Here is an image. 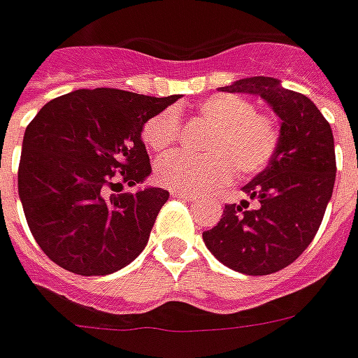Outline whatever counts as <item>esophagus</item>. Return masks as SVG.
<instances>
[{
	"instance_id": "esophagus-1",
	"label": "esophagus",
	"mask_w": 358,
	"mask_h": 358,
	"mask_svg": "<svg viewBox=\"0 0 358 358\" xmlns=\"http://www.w3.org/2000/svg\"><path fill=\"white\" fill-rule=\"evenodd\" d=\"M171 196H173V198H181V200H187V201L198 200V196L196 194H190V192H181V190H171Z\"/></svg>"
}]
</instances>
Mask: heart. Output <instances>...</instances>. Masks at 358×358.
<instances>
[{
    "instance_id": "b5f03b06",
    "label": "heart",
    "mask_w": 358,
    "mask_h": 358,
    "mask_svg": "<svg viewBox=\"0 0 358 358\" xmlns=\"http://www.w3.org/2000/svg\"><path fill=\"white\" fill-rule=\"evenodd\" d=\"M198 115L213 128L206 141L208 157L181 152L166 155L155 164L157 181L181 192H211L241 176H255L271 162L279 143L273 120L259 115L251 101L236 94H217L198 106ZM145 145L155 152L166 150L179 136V117L173 109L150 117L143 126Z\"/></svg>"
}]
</instances>
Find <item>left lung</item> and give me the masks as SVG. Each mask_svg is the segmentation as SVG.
I'll return each instance as SVG.
<instances>
[{
    "instance_id": "obj_1",
    "label": "left lung",
    "mask_w": 358,
    "mask_h": 358,
    "mask_svg": "<svg viewBox=\"0 0 358 358\" xmlns=\"http://www.w3.org/2000/svg\"><path fill=\"white\" fill-rule=\"evenodd\" d=\"M220 90L260 96L281 128L268 168L243 187L255 206H224L203 243L234 271L268 275L294 262L321 227L336 181L332 128L308 96L273 77H247Z\"/></svg>"
}]
</instances>
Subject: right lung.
<instances>
[{"mask_svg": "<svg viewBox=\"0 0 358 358\" xmlns=\"http://www.w3.org/2000/svg\"><path fill=\"white\" fill-rule=\"evenodd\" d=\"M177 99L83 88L48 101L29 122L18 196L29 230L52 262L79 275H107L138 259L169 192L107 189L118 185L113 177L134 187L150 176L141 131Z\"/></svg>", "mask_w": 358, "mask_h": 358, "instance_id": "add662e5", "label": "right lung"}]
</instances>
